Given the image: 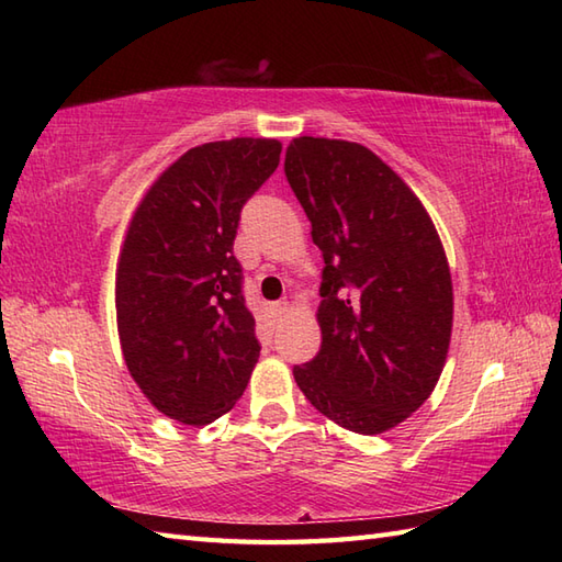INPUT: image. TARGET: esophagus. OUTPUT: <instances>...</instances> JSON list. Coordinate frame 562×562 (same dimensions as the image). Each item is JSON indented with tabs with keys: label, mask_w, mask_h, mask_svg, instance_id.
I'll use <instances>...</instances> for the list:
<instances>
[{
	"label": "esophagus",
	"mask_w": 562,
	"mask_h": 562,
	"mask_svg": "<svg viewBox=\"0 0 562 562\" xmlns=\"http://www.w3.org/2000/svg\"><path fill=\"white\" fill-rule=\"evenodd\" d=\"M272 312H274V316H288L290 312H292V304L290 302H278V304H272Z\"/></svg>",
	"instance_id": "obj_1"
}]
</instances>
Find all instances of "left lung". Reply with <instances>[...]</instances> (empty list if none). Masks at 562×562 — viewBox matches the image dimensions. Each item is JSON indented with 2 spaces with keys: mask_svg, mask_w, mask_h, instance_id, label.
Masks as SVG:
<instances>
[{
  "mask_svg": "<svg viewBox=\"0 0 562 562\" xmlns=\"http://www.w3.org/2000/svg\"><path fill=\"white\" fill-rule=\"evenodd\" d=\"M284 176L324 254L321 350L294 381L328 420L381 435L435 391L453 290L445 246L403 178L357 142L296 137Z\"/></svg>",
  "mask_w": 562,
  "mask_h": 562,
  "instance_id": "1",
  "label": "left lung"
}]
</instances>
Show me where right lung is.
Returning <instances> with one entry per match:
<instances>
[{
  "label": "right lung",
  "mask_w": 562,
  "mask_h": 562,
  "mask_svg": "<svg viewBox=\"0 0 562 562\" xmlns=\"http://www.w3.org/2000/svg\"><path fill=\"white\" fill-rule=\"evenodd\" d=\"M280 151L266 137L188 149L130 220L115 272L117 336L130 376L171 420H217L258 362L234 238L241 207L278 169Z\"/></svg>",
  "instance_id": "obj_1"
}]
</instances>
